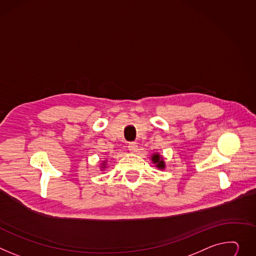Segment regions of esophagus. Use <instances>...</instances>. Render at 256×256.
Wrapping results in <instances>:
<instances>
[{
  "label": "esophagus",
  "instance_id": "obj_1",
  "mask_svg": "<svg viewBox=\"0 0 256 256\" xmlns=\"http://www.w3.org/2000/svg\"><path fill=\"white\" fill-rule=\"evenodd\" d=\"M128 147V150H130V152H132V153H134V152L138 151V145H136V142H130Z\"/></svg>",
  "mask_w": 256,
  "mask_h": 256
}]
</instances>
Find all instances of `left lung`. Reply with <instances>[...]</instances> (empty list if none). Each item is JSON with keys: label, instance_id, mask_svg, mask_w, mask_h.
<instances>
[{"label": "left lung", "instance_id": "left-lung-1", "mask_svg": "<svg viewBox=\"0 0 256 256\" xmlns=\"http://www.w3.org/2000/svg\"><path fill=\"white\" fill-rule=\"evenodd\" d=\"M152 160H153V164H156L158 168H164L166 164H164V161L162 160V157L159 154H154L152 156Z\"/></svg>", "mask_w": 256, "mask_h": 256}]
</instances>
